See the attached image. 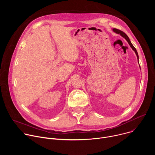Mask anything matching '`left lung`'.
Masks as SVG:
<instances>
[{"label": "left lung", "instance_id": "left-lung-1", "mask_svg": "<svg viewBox=\"0 0 155 155\" xmlns=\"http://www.w3.org/2000/svg\"><path fill=\"white\" fill-rule=\"evenodd\" d=\"M113 31H114V32L118 34H120V35H121L123 38H124L127 40V41L128 42V43H129V45H130V47L132 48V50H133L135 51L136 54L137 55V59H138V61H139V55H138L137 51L136 49L135 48V47L133 46V45H132V43L130 42V40H129V37H128V36H127L124 32H123V31H120V30H118V29H113Z\"/></svg>", "mask_w": 155, "mask_h": 155}]
</instances>
